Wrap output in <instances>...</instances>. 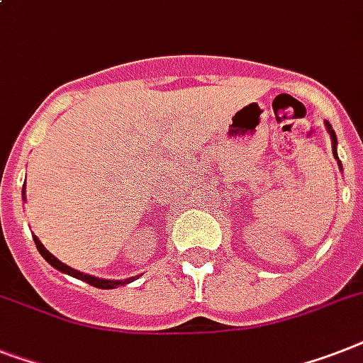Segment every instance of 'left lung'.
Segmentation results:
<instances>
[{
  "label": "left lung",
  "mask_w": 363,
  "mask_h": 363,
  "mask_svg": "<svg viewBox=\"0 0 363 363\" xmlns=\"http://www.w3.org/2000/svg\"><path fill=\"white\" fill-rule=\"evenodd\" d=\"M325 125H326V130H328V134H330V140H332V152H334V158L337 160V166L341 167V162H340V158H337V135H335L334 128L330 126L328 121H325ZM341 169H343V167H341Z\"/></svg>",
  "instance_id": "obj_1"
}]
</instances>
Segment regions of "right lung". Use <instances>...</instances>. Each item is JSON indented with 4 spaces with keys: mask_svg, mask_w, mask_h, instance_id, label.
I'll return each instance as SVG.
<instances>
[{
    "mask_svg": "<svg viewBox=\"0 0 363 363\" xmlns=\"http://www.w3.org/2000/svg\"><path fill=\"white\" fill-rule=\"evenodd\" d=\"M22 199L26 201V184L22 186ZM35 244H37V250L40 252V255H43L46 261H48L50 264L54 268H57L59 272H63V274H69V276H72V278L76 279H82V281H85V284H89L93 285V287H99V289H115V287H121V285H126V284H130V281H134V278H126V279H102V278H96V276H91V274H84V272H79V270H76V268H70L67 267L65 263H61L55 255H52V253L48 252V250L44 248L43 242L38 240L37 237H33Z\"/></svg>",
    "mask_w": 363,
    "mask_h": 363,
    "instance_id": "1",
    "label": "right lung"
}]
</instances>
